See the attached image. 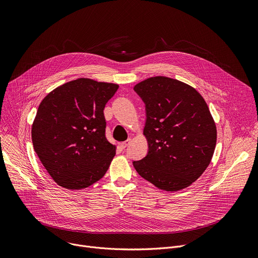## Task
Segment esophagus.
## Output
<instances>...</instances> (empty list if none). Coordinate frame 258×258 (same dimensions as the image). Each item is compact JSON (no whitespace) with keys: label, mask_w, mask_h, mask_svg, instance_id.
Listing matches in <instances>:
<instances>
[{"label":"esophagus","mask_w":258,"mask_h":258,"mask_svg":"<svg viewBox=\"0 0 258 258\" xmlns=\"http://www.w3.org/2000/svg\"><path fill=\"white\" fill-rule=\"evenodd\" d=\"M131 141H132L131 139H127L126 141H124V142L120 143V144H119V146H120V148H121V149H124V148H126V147H127V146H128L130 144H131Z\"/></svg>","instance_id":"34e87169"}]
</instances>
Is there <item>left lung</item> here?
<instances>
[{
	"label": "left lung",
	"instance_id": "obj_1",
	"mask_svg": "<svg viewBox=\"0 0 258 258\" xmlns=\"http://www.w3.org/2000/svg\"><path fill=\"white\" fill-rule=\"evenodd\" d=\"M134 90L146 106L144 136L149 148L134 167L163 191L191 186L209 165L216 145L205 100L193 87L166 77L147 79Z\"/></svg>",
	"mask_w": 258,
	"mask_h": 258
}]
</instances>
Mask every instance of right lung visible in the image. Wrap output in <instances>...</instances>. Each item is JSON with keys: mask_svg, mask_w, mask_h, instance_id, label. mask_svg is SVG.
<instances>
[{"mask_svg": "<svg viewBox=\"0 0 258 258\" xmlns=\"http://www.w3.org/2000/svg\"><path fill=\"white\" fill-rule=\"evenodd\" d=\"M118 85L81 78L41 102L31 126L33 149L57 185L82 190L101 179L116 146L105 136L104 108Z\"/></svg>", "mask_w": 258, "mask_h": 258, "instance_id": "1", "label": "right lung"}]
</instances>
